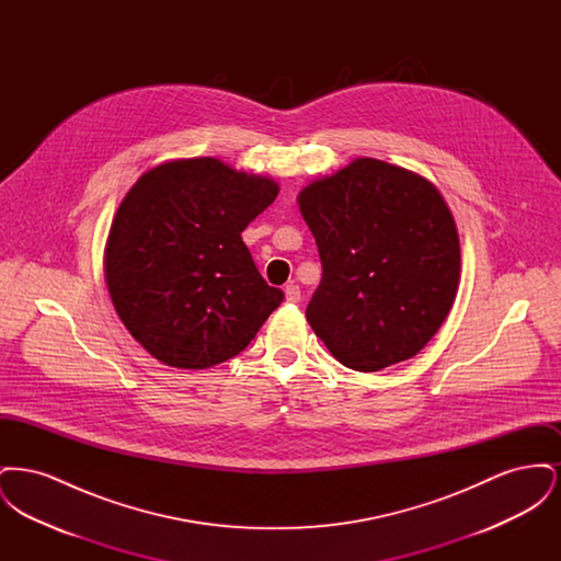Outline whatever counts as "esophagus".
<instances>
[{
    "mask_svg": "<svg viewBox=\"0 0 561 561\" xmlns=\"http://www.w3.org/2000/svg\"><path fill=\"white\" fill-rule=\"evenodd\" d=\"M284 294H286V302H293L294 305V302L300 300V288L296 284H288Z\"/></svg>",
    "mask_w": 561,
    "mask_h": 561,
    "instance_id": "obj_1",
    "label": "esophagus"
}]
</instances>
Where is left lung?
<instances>
[{
    "label": "left lung",
    "instance_id": "1",
    "mask_svg": "<svg viewBox=\"0 0 561 561\" xmlns=\"http://www.w3.org/2000/svg\"><path fill=\"white\" fill-rule=\"evenodd\" d=\"M321 259L307 321L351 370L414 357L448 318L460 282L453 213L425 176L355 158L300 188Z\"/></svg>",
    "mask_w": 561,
    "mask_h": 561
}]
</instances>
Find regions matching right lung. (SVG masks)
Masks as SVG:
<instances>
[{
    "instance_id": "1",
    "label": "right lung",
    "mask_w": 561,
    "mask_h": 561,
    "mask_svg": "<svg viewBox=\"0 0 561 561\" xmlns=\"http://www.w3.org/2000/svg\"><path fill=\"white\" fill-rule=\"evenodd\" d=\"M279 185L216 158L158 163L113 216L105 245L111 302L134 341L179 370H206L250 345L284 300L241 231Z\"/></svg>"
}]
</instances>
